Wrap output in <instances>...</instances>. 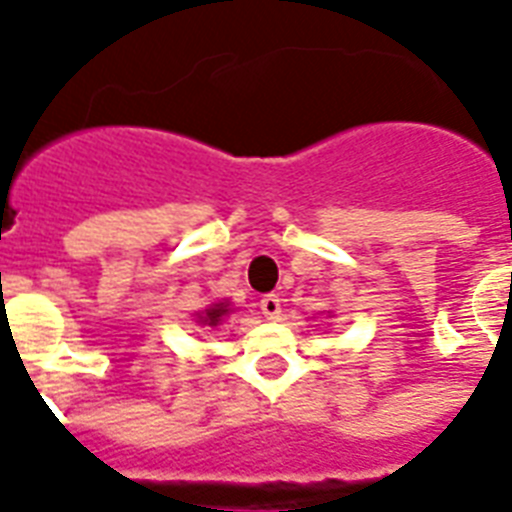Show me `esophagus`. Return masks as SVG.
Masks as SVG:
<instances>
[{
  "mask_svg": "<svg viewBox=\"0 0 512 512\" xmlns=\"http://www.w3.org/2000/svg\"><path fill=\"white\" fill-rule=\"evenodd\" d=\"M261 314L266 316V319H280L282 314V298L277 293H266L264 298H261Z\"/></svg>",
  "mask_w": 512,
  "mask_h": 512,
  "instance_id": "1",
  "label": "esophagus"
}]
</instances>
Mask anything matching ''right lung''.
<instances>
[{"label": "right lung", "instance_id": "right-lung-1", "mask_svg": "<svg viewBox=\"0 0 512 512\" xmlns=\"http://www.w3.org/2000/svg\"><path fill=\"white\" fill-rule=\"evenodd\" d=\"M227 314V306H222V303H217V306H211L209 311H206V316H201V322H206L209 327H217L219 322H222V316Z\"/></svg>", "mask_w": 512, "mask_h": 512}]
</instances>
